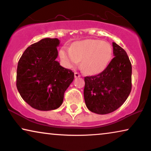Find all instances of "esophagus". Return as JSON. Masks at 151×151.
Wrapping results in <instances>:
<instances>
[{"label": "esophagus", "mask_w": 151, "mask_h": 151, "mask_svg": "<svg viewBox=\"0 0 151 151\" xmlns=\"http://www.w3.org/2000/svg\"><path fill=\"white\" fill-rule=\"evenodd\" d=\"M74 76H75V78H79L80 77V74L79 73H78V72H75V73H74Z\"/></svg>", "instance_id": "obj_1"}]
</instances>
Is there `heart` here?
Instances as JSON below:
<instances>
[{
	"label": "heart",
	"instance_id": "obj_1",
	"mask_svg": "<svg viewBox=\"0 0 151 151\" xmlns=\"http://www.w3.org/2000/svg\"><path fill=\"white\" fill-rule=\"evenodd\" d=\"M59 55L65 67L73 69L81 60L82 69L87 74L93 75L106 67L112 58L113 49L105 41L87 39L73 42L69 49L63 47Z\"/></svg>",
	"mask_w": 151,
	"mask_h": 151
}]
</instances>
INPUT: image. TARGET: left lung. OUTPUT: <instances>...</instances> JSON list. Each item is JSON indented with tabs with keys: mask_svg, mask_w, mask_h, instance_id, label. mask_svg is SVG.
Listing matches in <instances>:
<instances>
[{
	"mask_svg": "<svg viewBox=\"0 0 151 151\" xmlns=\"http://www.w3.org/2000/svg\"><path fill=\"white\" fill-rule=\"evenodd\" d=\"M114 58L102 72L84 78L86 106L97 114H108L127 100L131 91L132 66L124 49L113 42Z\"/></svg>",
	"mask_w": 151,
	"mask_h": 151,
	"instance_id": "1",
	"label": "left lung"
}]
</instances>
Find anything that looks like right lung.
I'll list each match as a JSON object with an SVG mask.
<instances>
[{"label":"right lung","mask_w":151,"mask_h":151,"mask_svg":"<svg viewBox=\"0 0 151 151\" xmlns=\"http://www.w3.org/2000/svg\"><path fill=\"white\" fill-rule=\"evenodd\" d=\"M58 38H44L31 45L18 61L16 87L22 98L40 111L56 109L74 79V73L55 60Z\"/></svg>","instance_id":"1"}]
</instances>
